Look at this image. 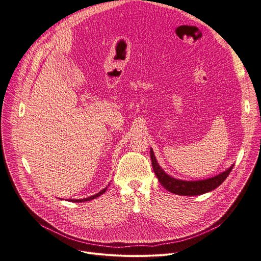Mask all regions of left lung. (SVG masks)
<instances>
[{"mask_svg":"<svg viewBox=\"0 0 261 261\" xmlns=\"http://www.w3.org/2000/svg\"><path fill=\"white\" fill-rule=\"evenodd\" d=\"M150 159H151V165L154 168V172L161 183V186L164 187L168 192L182 195V196H196V195H201L207 192H211L218 188L221 183L226 179V177L231 173L233 170V166L228 168L225 172L205 180L200 181H182L175 179L171 176H168L163 172L162 168L157 163L156 157L154 156V151L150 148Z\"/></svg>","mask_w":261,"mask_h":261,"instance_id":"1","label":"left lung"}]
</instances>
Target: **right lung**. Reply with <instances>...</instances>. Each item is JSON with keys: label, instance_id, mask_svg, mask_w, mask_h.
<instances>
[{"label": "right lung", "instance_id": "obj_1", "mask_svg": "<svg viewBox=\"0 0 261 261\" xmlns=\"http://www.w3.org/2000/svg\"><path fill=\"white\" fill-rule=\"evenodd\" d=\"M107 190V187L105 189H103L102 191H100L98 194L91 196V197H88V198H84V199H75V200H71V201H74V202H83V201H88V200H93V199L101 196L103 193H105V191Z\"/></svg>", "mask_w": 261, "mask_h": 261}]
</instances>
